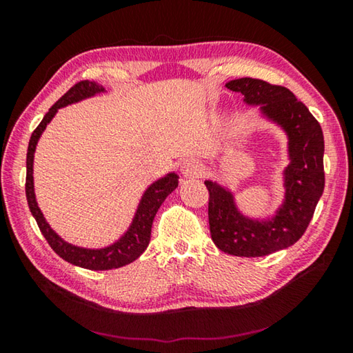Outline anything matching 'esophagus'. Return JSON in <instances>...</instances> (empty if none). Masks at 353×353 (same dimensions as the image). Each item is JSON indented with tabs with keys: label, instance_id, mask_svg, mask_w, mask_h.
I'll use <instances>...</instances> for the list:
<instances>
[{
	"label": "esophagus",
	"instance_id": "esophagus-1",
	"mask_svg": "<svg viewBox=\"0 0 353 353\" xmlns=\"http://www.w3.org/2000/svg\"><path fill=\"white\" fill-rule=\"evenodd\" d=\"M181 171L185 177H199L205 172V165L199 159H187L182 162Z\"/></svg>",
	"mask_w": 353,
	"mask_h": 353
}]
</instances>
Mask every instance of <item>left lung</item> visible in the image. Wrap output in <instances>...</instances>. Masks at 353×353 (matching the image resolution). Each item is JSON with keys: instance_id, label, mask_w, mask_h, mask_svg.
Returning <instances> with one entry per match:
<instances>
[{"instance_id": "1", "label": "left lung", "mask_w": 353, "mask_h": 353, "mask_svg": "<svg viewBox=\"0 0 353 353\" xmlns=\"http://www.w3.org/2000/svg\"><path fill=\"white\" fill-rule=\"evenodd\" d=\"M225 87L241 93L244 104L259 107L261 118L282 129L290 163L282 171V204L266 218L249 216L227 185L205 181L212 240L235 256L270 255L299 241L313 218L325 183L324 135L307 105L288 88L252 77L230 81Z\"/></svg>"}]
</instances>
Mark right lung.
Segmentation results:
<instances>
[{
	"label": "right lung",
	"instance_id": "add662e5",
	"mask_svg": "<svg viewBox=\"0 0 353 353\" xmlns=\"http://www.w3.org/2000/svg\"><path fill=\"white\" fill-rule=\"evenodd\" d=\"M105 93V88L99 83L93 81H82L77 82L74 87H71L70 90L63 94V97L57 101V103L48 110L46 115L41 119V123L34 130L29 140L28 146V155H26V199L29 210H31L32 216L35 218L39 224V229L46 241L50 243L52 250L63 259L65 261L71 263V265L85 268V270L92 271H107V270H115V268L126 266L129 263L139 259V256L145 252L149 240H151V229H152V221L155 213L163 204V201L168 198L172 191L177 188L179 185V176L174 171L168 172L162 177H159L157 181H154L149 187L145 190V193L141 194V199L137 207L135 214L128 230L113 241L109 246L104 248H82L71 244L67 240L57 234L52 227L48 224L43 213H41L40 207L37 204V198H35V188H34V154L37 143L40 140L41 134L45 132L48 124L51 123V119L56 117V113L62 107H67L71 104L81 103L83 99L93 98L97 94Z\"/></svg>",
	"mask_w": 353,
	"mask_h": 353
}]
</instances>
